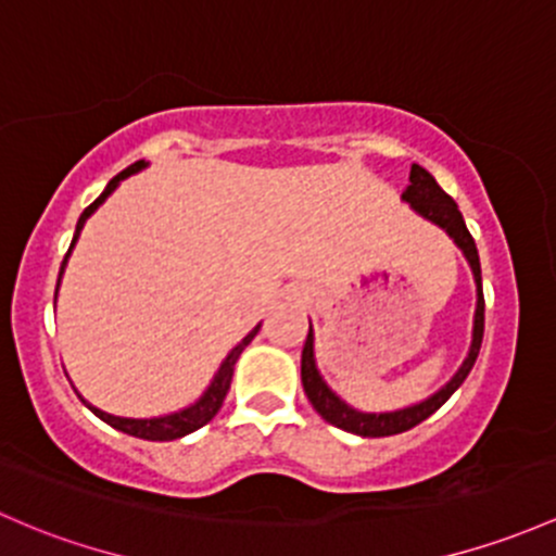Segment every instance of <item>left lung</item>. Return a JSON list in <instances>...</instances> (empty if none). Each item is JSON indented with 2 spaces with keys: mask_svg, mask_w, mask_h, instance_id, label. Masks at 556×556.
Listing matches in <instances>:
<instances>
[{
  "mask_svg": "<svg viewBox=\"0 0 556 556\" xmlns=\"http://www.w3.org/2000/svg\"><path fill=\"white\" fill-rule=\"evenodd\" d=\"M402 202L410 204L413 213H418L420 218H426L429 224L440 226L442 231L447 233L450 239L455 242V248L464 253L466 263H469L471 274H475V285H477V308H475V327H471V346L469 354H466L464 365L455 370V376L437 389L434 394L426 396V400L416 402V405L400 407V410H389V413H362L356 407L343 402L336 391L327 386L317 367V356H314V330L312 323H308V336L306 343H303V354H301V383L303 391H306L308 402H312L314 410L323 416L327 424L338 426L343 431H352V434L359 437H391V434H402V431L413 429L418 426L420 420H426L431 413L440 410L442 405L455 394L460 383L466 381V376L475 367L479 346H482V332H484V295H482V268H479V253L477 244L471 239L469 229L464 224V215H460L458 204H455L445 191L440 189V184L434 180V175L429 170H424L420 165L410 167V184L407 189L402 191Z\"/></svg>",
  "mask_w": 556,
  "mask_h": 556,
  "instance_id": "1",
  "label": "left lung"
}]
</instances>
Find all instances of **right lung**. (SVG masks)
<instances>
[{"instance_id": "add662e5", "label": "right lung", "mask_w": 556, "mask_h": 556, "mask_svg": "<svg viewBox=\"0 0 556 556\" xmlns=\"http://www.w3.org/2000/svg\"><path fill=\"white\" fill-rule=\"evenodd\" d=\"M146 167H149V162L140 160V162H136V165L127 167V170H122L119 175H114V178L109 180L106 189H103V194L98 197V200L92 202L90 207H85V213H81V215H79V220H77V231H74L72 248H68L66 258H63V263H61V274H58V288H61V279H63V271H66L68 255H72L74 244H77V239H79L81 229H85L87 218H90V215L96 213V210L101 207V204L106 202L111 194H114L116 186H119L122 180L130 178V175H136V173H140V170H146ZM58 288H55V298H58ZM258 330H261V325H255L253 330H250L248 336H244L242 341H239L237 346H233L231 352L226 354V359L220 362V367H218V370H215L213 381H210V383H207V389L202 391L200 400H194V402H191V405L180 407V410L167 413V416H156V418H122V416H111V413L101 410V407L90 405V402H87L85 396H81V394H79V400L85 402V405L90 407V410L96 413V416L101 418L103 424L114 426L116 431H125V434H130V437H140V440H151V442H170V440H180V437H186V434H191V431L202 429L204 424H210V420H213L215 416H218L220 405H224L226 394H229L231 376H233V365H237L239 354L244 352V346H248V343L253 341L255 336H258ZM74 391H77V389H74Z\"/></svg>"}]
</instances>
